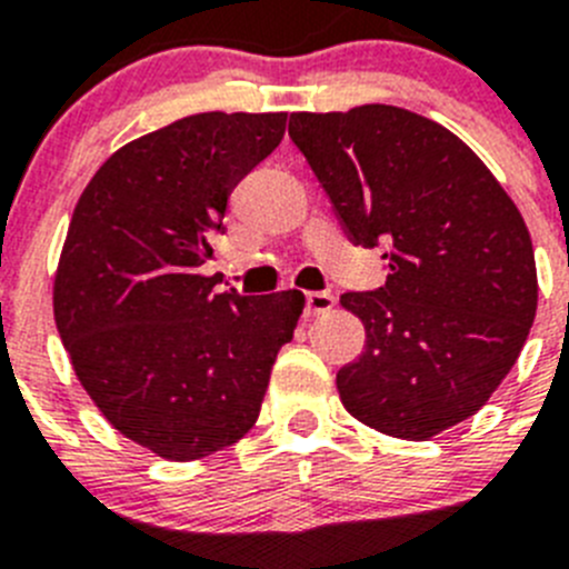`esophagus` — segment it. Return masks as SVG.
Here are the masks:
<instances>
[{
    "label": "esophagus",
    "instance_id": "esophagus-1",
    "mask_svg": "<svg viewBox=\"0 0 569 569\" xmlns=\"http://www.w3.org/2000/svg\"><path fill=\"white\" fill-rule=\"evenodd\" d=\"M308 313L310 316H319V313H328V310H333L336 305V296L328 293V290H313V293H308Z\"/></svg>",
    "mask_w": 569,
    "mask_h": 569
}]
</instances>
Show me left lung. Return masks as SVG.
I'll list each match as a JSON object with an SVG mask.
<instances>
[{
  "instance_id": "obj_1",
  "label": "left lung",
  "mask_w": 569,
  "mask_h": 569,
  "mask_svg": "<svg viewBox=\"0 0 569 569\" xmlns=\"http://www.w3.org/2000/svg\"><path fill=\"white\" fill-rule=\"evenodd\" d=\"M356 244H387V281L341 305L365 350L336 373L361 425L427 441L479 413L519 359L539 305L530 230L459 136L393 104L290 113Z\"/></svg>"
}]
</instances>
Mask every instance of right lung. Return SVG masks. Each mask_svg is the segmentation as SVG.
<instances>
[{
  "mask_svg": "<svg viewBox=\"0 0 569 569\" xmlns=\"http://www.w3.org/2000/svg\"><path fill=\"white\" fill-rule=\"evenodd\" d=\"M288 113H196L116 150L79 196L53 319L99 413L139 447L193 461L256 425L305 310L299 290L216 293L202 264L236 184Z\"/></svg>",
  "mask_w": 569,
  "mask_h": 569,
  "instance_id": "right-lung-1",
  "label": "right lung"
}]
</instances>
